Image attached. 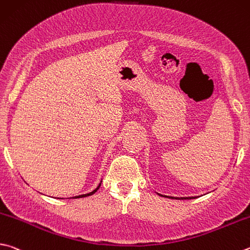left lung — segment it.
I'll use <instances>...</instances> for the list:
<instances>
[{
	"mask_svg": "<svg viewBox=\"0 0 250 250\" xmlns=\"http://www.w3.org/2000/svg\"><path fill=\"white\" fill-rule=\"evenodd\" d=\"M162 196V194H161ZM162 197H166V198H169V199H194L196 197H186V198H176V197H167V196H162Z\"/></svg>",
	"mask_w": 250,
	"mask_h": 250,
	"instance_id": "8db88e82",
	"label": "left lung"
}]
</instances>
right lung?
<instances>
[{
    "label": "right lung",
    "instance_id": "right-lung-1",
    "mask_svg": "<svg viewBox=\"0 0 250 250\" xmlns=\"http://www.w3.org/2000/svg\"><path fill=\"white\" fill-rule=\"evenodd\" d=\"M99 186H101V185H99ZM99 186H98V187H97L96 189L94 190V191H92V192H89V193H86V194H81V196H76V197H74V198H83V197H88V196H92V194H94L95 192L97 191L98 188H99Z\"/></svg>",
    "mask_w": 250,
    "mask_h": 250
}]
</instances>
